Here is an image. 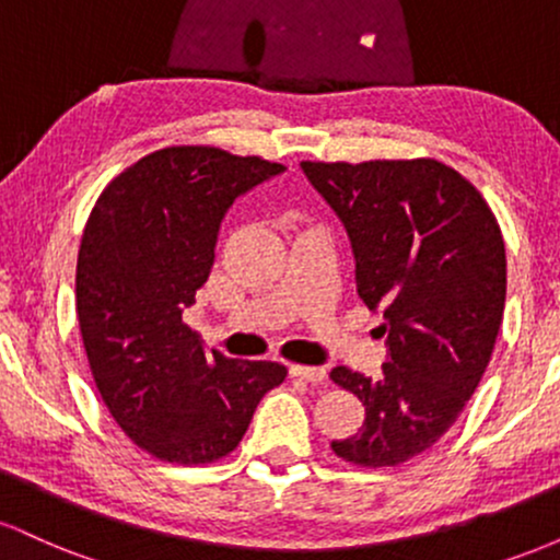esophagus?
Listing matches in <instances>:
<instances>
[{
  "instance_id": "34e87169",
  "label": "esophagus",
  "mask_w": 560,
  "mask_h": 560,
  "mask_svg": "<svg viewBox=\"0 0 560 560\" xmlns=\"http://www.w3.org/2000/svg\"><path fill=\"white\" fill-rule=\"evenodd\" d=\"M289 374L298 376V378H305V382H311V384L326 382V369H320V365H289Z\"/></svg>"
}]
</instances>
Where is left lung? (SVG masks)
Here are the masks:
<instances>
[{
	"label": "left lung",
	"mask_w": 560,
	"mask_h": 560,
	"mask_svg": "<svg viewBox=\"0 0 560 560\" xmlns=\"http://www.w3.org/2000/svg\"><path fill=\"white\" fill-rule=\"evenodd\" d=\"M350 240L358 294L384 313L387 363L371 378L337 365L365 405L331 450L355 466H397L453 427L490 363L505 307V244L490 205L436 160L300 163Z\"/></svg>",
	"instance_id": "obj_1"
}]
</instances>
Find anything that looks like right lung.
I'll return each instance as SVG.
<instances>
[{"instance_id": "right-lung-1", "label": "right lung", "mask_w": 560, "mask_h": 560, "mask_svg": "<svg viewBox=\"0 0 560 560\" xmlns=\"http://www.w3.org/2000/svg\"><path fill=\"white\" fill-rule=\"evenodd\" d=\"M287 168L215 147H165L96 199L79 249L75 313L118 427L168 464H213L242 442L287 369L205 350L182 320L208 281L236 197Z\"/></svg>"}]
</instances>
